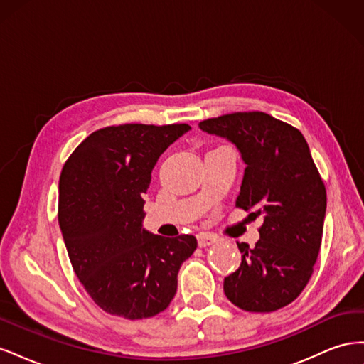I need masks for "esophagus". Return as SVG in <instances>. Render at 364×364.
Here are the masks:
<instances>
[{
    "label": "esophagus",
    "instance_id": "1",
    "mask_svg": "<svg viewBox=\"0 0 364 364\" xmlns=\"http://www.w3.org/2000/svg\"><path fill=\"white\" fill-rule=\"evenodd\" d=\"M217 241V238L208 232H200L199 235H197V245H199V247H206V246H211L214 245Z\"/></svg>",
    "mask_w": 364,
    "mask_h": 364
}]
</instances>
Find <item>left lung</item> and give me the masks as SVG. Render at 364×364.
<instances>
[{"label":"left lung","instance_id":"left-lung-1","mask_svg":"<svg viewBox=\"0 0 364 364\" xmlns=\"http://www.w3.org/2000/svg\"><path fill=\"white\" fill-rule=\"evenodd\" d=\"M245 162L237 206L262 218L255 247L238 243L240 267L225 278V294L241 310L270 313L293 302L311 278L322 243L326 191L304 135L264 112L202 121Z\"/></svg>","mask_w":364,"mask_h":364}]
</instances>
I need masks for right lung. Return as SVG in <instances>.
I'll return each instance as SVG.
<instances>
[{"instance_id": "1", "label": "right lung", "mask_w": 364, "mask_h": 364, "mask_svg": "<svg viewBox=\"0 0 364 364\" xmlns=\"http://www.w3.org/2000/svg\"><path fill=\"white\" fill-rule=\"evenodd\" d=\"M188 124H123L94 132L59 181V226L77 278L109 314L138 321L164 311L178 290L193 235L165 238L142 228L151 171Z\"/></svg>"}]
</instances>
